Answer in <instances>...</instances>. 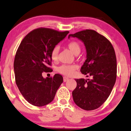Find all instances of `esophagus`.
<instances>
[{
  "mask_svg": "<svg viewBox=\"0 0 131 131\" xmlns=\"http://www.w3.org/2000/svg\"><path fill=\"white\" fill-rule=\"evenodd\" d=\"M68 80H69V78H68V77H63V81L64 82H66Z\"/></svg>",
  "mask_w": 131,
  "mask_h": 131,
  "instance_id": "34e87169",
  "label": "esophagus"
}]
</instances>
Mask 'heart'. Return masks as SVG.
<instances>
[{"label": "heart", "mask_w": 131, "mask_h": 131, "mask_svg": "<svg viewBox=\"0 0 131 131\" xmlns=\"http://www.w3.org/2000/svg\"><path fill=\"white\" fill-rule=\"evenodd\" d=\"M68 48L71 50L72 53L77 55L81 52V48L79 43L75 41H72L68 44ZM59 49L58 46L54 47L51 52L52 59L56 61L58 59ZM77 69V66L75 65H63L58 68V71L60 73L66 76H71L73 74L74 72Z\"/></svg>", "instance_id": "b5f03b06"}]
</instances>
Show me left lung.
Returning <instances> with one entry per match:
<instances>
[{
  "instance_id": "8db88e82",
  "label": "left lung",
  "mask_w": 131,
  "mask_h": 131,
  "mask_svg": "<svg viewBox=\"0 0 131 131\" xmlns=\"http://www.w3.org/2000/svg\"><path fill=\"white\" fill-rule=\"evenodd\" d=\"M85 45L86 59L81 72L91 79H75L72 92L74 102L86 111L98 108L110 95L116 79V58L111 43L105 36L90 29L71 34Z\"/></svg>"
}]
</instances>
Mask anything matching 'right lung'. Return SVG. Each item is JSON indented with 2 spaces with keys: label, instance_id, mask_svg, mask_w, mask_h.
<instances>
[{
  "label": "right lung",
  "instance_id": "obj_1",
  "mask_svg": "<svg viewBox=\"0 0 131 131\" xmlns=\"http://www.w3.org/2000/svg\"><path fill=\"white\" fill-rule=\"evenodd\" d=\"M69 33L38 28L21 42L14 60L15 81L21 94L31 105L43 106L51 102L63 82L59 74L44 78L42 73L52 71L48 67L51 65L52 50Z\"/></svg>",
  "mask_w": 131,
  "mask_h": 131
}]
</instances>
